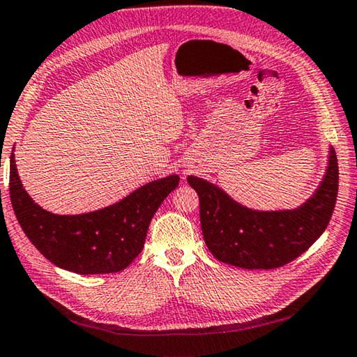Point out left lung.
<instances>
[{"mask_svg": "<svg viewBox=\"0 0 357 357\" xmlns=\"http://www.w3.org/2000/svg\"><path fill=\"white\" fill-rule=\"evenodd\" d=\"M188 183L201 202V226L210 252L227 265L273 270L307 251L328 227L339 191V165L331 147L323 182L295 210H251L207 180L190 175Z\"/></svg>", "mask_w": 357, "mask_h": 357, "instance_id": "obj_1", "label": "left lung"}]
</instances>
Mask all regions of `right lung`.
Returning <instances> with one entry per match:
<instances>
[{
    "label": "right lung",
    "mask_w": 357,
    "mask_h": 357,
    "mask_svg": "<svg viewBox=\"0 0 357 357\" xmlns=\"http://www.w3.org/2000/svg\"><path fill=\"white\" fill-rule=\"evenodd\" d=\"M14 158L12 152L9 192L18 224L43 257L77 274L125 270L142 251L150 221L180 180L175 174L153 180L121 202L91 213L54 215L23 190Z\"/></svg>",
    "instance_id": "1"
}]
</instances>
